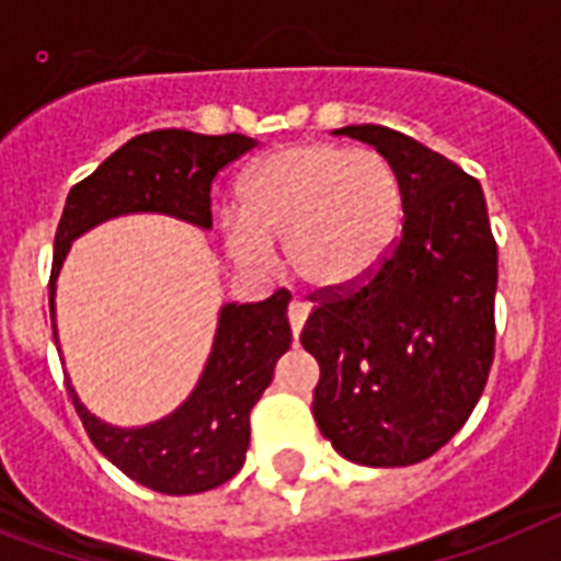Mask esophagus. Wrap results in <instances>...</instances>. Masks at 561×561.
<instances>
[{"instance_id": "1", "label": "esophagus", "mask_w": 561, "mask_h": 561, "mask_svg": "<svg viewBox=\"0 0 561 561\" xmlns=\"http://www.w3.org/2000/svg\"><path fill=\"white\" fill-rule=\"evenodd\" d=\"M287 321H290V330H294V339H299L301 328H305V321H308V305L299 299L290 301V308H287Z\"/></svg>"}]
</instances>
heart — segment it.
<instances>
[{"instance_id":"b5f03b06","label":"heart","mask_w":561,"mask_h":561,"mask_svg":"<svg viewBox=\"0 0 561 561\" xmlns=\"http://www.w3.org/2000/svg\"><path fill=\"white\" fill-rule=\"evenodd\" d=\"M403 217L396 165L375 149L294 144L242 174L240 208L220 220L237 265L262 271L271 242H285L287 267L316 294L362 285L389 253Z\"/></svg>"}]
</instances>
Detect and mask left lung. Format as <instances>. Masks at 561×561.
I'll use <instances>...</instances> for the list:
<instances>
[{"instance_id":"left-lung-1","label":"left lung","mask_w":561,"mask_h":561,"mask_svg":"<svg viewBox=\"0 0 561 561\" xmlns=\"http://www.w3.org/2000/svg\"><path fill=\"white\" fill-rule=\"evenodd\" d=\"M396 165L403 231L364 285L319 294L301 347L319 362L313 417L341 457L396 469L435 455L483 396L494 362L496 242L483 188L409 135L335 129Z\"/></svg>"}]
</instances>
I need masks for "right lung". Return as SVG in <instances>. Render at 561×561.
Here are the masks:
<instances>
[{
    "instance_id": "obj_1",
    "label": "right lung",
    "mask_w": 561,
    "mask_h": 561,
    "mask_svg": "<svg viewBox=\"0 0 561 561\" xmlns=\"http://www.w3.org/2000/svg\"><path fill=\"white\" fill-rule=\"evenodd\" d=\"M245 135H199L154 129L126 140L118 152L72 186L58 222L50 274V319L56 330V279L72 240L124 214H165L211 228V180L222 165L251 152ZM285 290L265 301L222 305L211 353L192 396L174 412L146 426H112L81 403L67 378L76 412L95 449L126 477L160 494H199L231 480L251 443V409L290 347Z\"/></svg>"
}]
</instances>
